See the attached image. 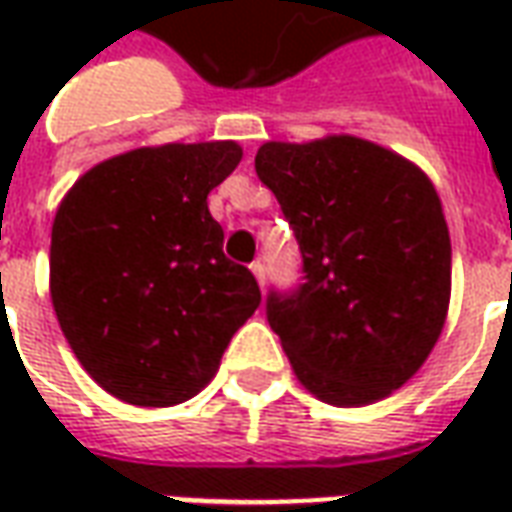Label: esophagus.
Listing matches in <instances>:
<instances>
[{
	"instance_id": "1",
	"label": "esophagus",
	"mask_w": 512,
	"mask_h": 512,
	"mask_svg": "<svg viewBox=\"0 0 512 512\" xmlns=\"http://www.w3.org/2000/svg\"><path fill=\"white\" fill-rule=\"evenodd\" d=\"M249 268H252V274H255L257 285H260V288H266V266H263L260 260H255Z\"/></svg>"
}]
</instances>
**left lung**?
Returning <instances> with one entry per match:
<instances>
[{
	"mask_svg": "<svg viewBox=\"0 0 512 512\" xmlns=\"http://www.w3.org/2000/svg\"><path fill=\"white\" fill-rule=\"evenodd\" d=\"M257 178L296 233L304 282L268 296L301 386L329 406L392 395L425 365L452 290L436 186L395 150L351 134L266 142Z\"/></svg>",
	"mask_w": 512,
	"mask_h": 512,
	"instance_id": "8db88e82",
	"label": "left lung"
}]
</instances>
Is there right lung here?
Masks as SVG:
<instances>
[{"instance_id":"obj_1","label":"right lung","mask_w":512,"mask_h":512,"mask_svg":"<svg viewBox=\"0 0 512 512\" xmlns=\"http://www.w3.org/2000/svg\"><path fill=\"white\" fill-rule=\"evenodd\" d=\"M241 156L230 139L136 147L87 169L62 197L51 304L76 359L123 403L167 408L197 395L260 304L208 211Z\"/></svg>"}]
</instances>
